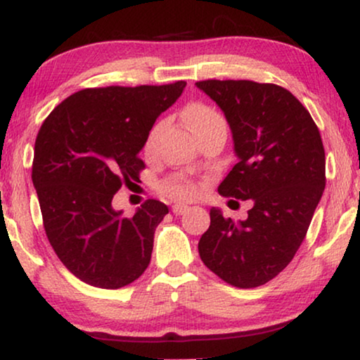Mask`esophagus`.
Masks as SVG:
<instances>
[{
  "mask_svg": "<svg viewBox=\"0 0 360 360\" xmlns=\"http://www.w3.org/2000/svg\"><path fill=\"white\" fill-rule=\"evenodd\" d=\"M172 211H174V214H184L185 211H188V206L184 203H176L172 206Z\"/></svg>",
  "mask_w": 360,
  "mask_h": 360,
  "instance_id": "34e87169",
  "label": "esophagus"
}]
</instances>
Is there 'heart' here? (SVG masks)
<instances>
[{
  "mask_svg": "<svg viewBox=\"0 0 360 360\" xmlns=\"http://www.w3.org/2000/svg\"><path fill=\"white\" fill-rule=\"evenodd\" d=\"M185 121L190 126V129L195 132L196 137L203 132L213 129L216 126H224V120L221 117L219 112L211 110L210 106L205 105H190L185 110ZM152 149V136L146 142V150ZM162 191L167 196L174 200H191L200 193L198 184H195L193 180L186 179V176L176 175L172 176L162 185Z\"/></svg>",
  "mask_w": 360,
  "mask_h": 360,
  "instance_id": "obj_1",
  "label": "heart"
}]
</instances>
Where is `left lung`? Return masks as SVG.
<instances>
[{
  "label": "left lung",
  "mask_w": 360,
  "mask_h": 360,
  "mask_svg": "<svg viewBox=\"0 0 360 360\" xmlns=\"http://www.w3.org/2000/svg\"><path fill=\"white\" fill-rule=\"evenodd\" d=\"M195 85L224 112L238 157L218 191L252 205L239 221L213 206L200 257L224 282L259 287L287 267L307 236L326 185L321 136L307 108L282 86L250 80Z\"/></svg>",
  "instance_id": "obj_1"
}]
</instances>
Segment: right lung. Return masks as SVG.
I'll return each instance as SVG.
<instances>
[{"mask_svg": "<svg viewBox=\"0 0 360 360\" xmlns=\"http://www.w3.org/2000/svg\"><path fill=\"white\" fill-rule=\"evenodd\" d=\"M185 86L88 88L63 100L41 126L32 184L44 228L57 257L82 282L116 290L149 265L155 228L169 208L149 200L124 218L112 196L139 180L149 131Z\"/></svg>", "mask_w": 360, "mask_h": 360, "instance_id": "right-lung-1", "label": "right lung"}]
</instances>
